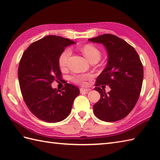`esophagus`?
I'll list each match as a JSON object with an SVG mask.
<instances>
[{
    "label": "esophagus",
    "mask_w": 160,
    "mask_h": 160,
    "mask_svg": "<svg viewBox=\"0 0 160 160\" xmlns=\"http://www.w3.org/2000/svg\"><path fill=\"white\" fill-rule=\"evenodd\" d=\"M80 90V92H85V93H88L90 91L89 89H84V88H81Z\"/></svg>",
    "instance_id": "1"
}]
</instances>
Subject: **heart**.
<instances>
[{"label": "heart", "mask_w": 160, "mask_h": 160, "mask_svg": "<svg viewBox=\"0 0 160 160\" xmlns=\"http://www.w3.org/2000/svg\"><path fill=\"white\" fill-rule=\"evenodd\" d=\"M81 51L89 62L93 59L99 60L100 58L101 53L99 49L95 46L90 45V44L83 46L81 49ZM71 55V49L70 48L65 49L61 53L58 58V64L61 68H65L67 66L68 60H69ZM91 78V75L90 74H78L73 76L71 80L74 83L77 84L84 85V84H86L87 81L89 80Z\"/></svg>", "instance_id": "1"}]
</instances>
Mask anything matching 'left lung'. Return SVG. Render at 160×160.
I'll use <instances>...</instances> for the list:
<instances>
[{
    "label": "left lung",
    "mask_w": 160,
    "mask_h": 160,
    "mask_svg": "<svg viewBox=\"0 0 160 160\" xmlns=\"http://www.w3.org/2000/svg\"><path fill=\"white\" fill-rule=\"evenodd\" d=\"M101 43L108 53L107 67L97 78L95 90L100 99L93 105V112L100 120L115 122L125 118L136 104L143 82V65L135 49L124 40L112 34L89 39ZM108 85V94L99 87Z\"/></svg>",
    "instance_id": "left-lung-1"
}]
</instances>
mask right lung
Segmentation results:
<instances>
[{
	"label": "right lung",
	"instance_id": "1",
	"mask_svg": "<svg viewBox=\"0 0 160 160\" xmlns=\"http://www.w3.org/2000/svg\"><path fill=\"white\" fill-rule=\"evenodd\" d=\"M74 43L60 36H47L31 44L22 54L18 72L20 91L29 111L40 120L51 123L64 120L80 94L79 89L69 83L62 91L52 87L53 81L62 77L60 55Z\"/></svg>",
	"mask_w": 160,
	"mask_h": 160
}]
</instances>
